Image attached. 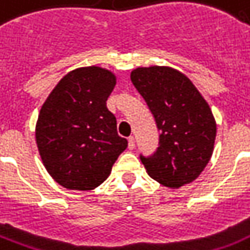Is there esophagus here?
Returning <instances> with one entry per match:
<instances>
[{
  "instance_id": "1",
  "label": "esophagus",
  "mask_w": 250,
  "mask_h": 250,
  "mask_svg": "<svg viewBox=\"0 0 250 250\" xmlns=\"http://www.w3.org/2000/svg\"><path fill=\"white\" fill-rule=\"evenodd\" d=\"M128 149H129V150L135 149V137H133V136L128 137Z\"/></svg>"
}]
</instances>
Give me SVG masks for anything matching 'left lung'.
Here are the masks:
<instances>
[{
  "mask_svg": "<svg viewBox=\"0 0 250 250\" xmlns=\"http://www.w3.org/2000/svg\"><path fill=\"white\" fill-rule=\"evenodd\" d=\"M131 82L146 102L160 131V146L140 160L150 178L168 188L192 183L209 164L217 123L193 83L167 66L137 67Z\"/></svg>",
  "mask_w": 250,
  "mask_h": 250,
  "instance_id": "obj_1",
  "label": "left lung"
}]
</instances>
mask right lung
<instances>
[{
  "label": "right lung",
  "instance_id": "right-lung-1",
  "mask_svg": "<svg viewBox=\"0 0 250 250\" xmlns=\"http://www.w3.org/2000/svg\"><path fill=\"white\" fill-rule=\"evenodd\" d=\"M117 84L98 66L72 70L41 106L36 144L49 175L67 189L90 190L107 179L127 140L106 101Z\"/></svg>",
  "mask_w": 250,
  "mask_h": 250
}]
</instances>
